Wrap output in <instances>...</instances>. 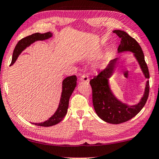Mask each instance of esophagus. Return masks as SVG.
Returning <instances> with one entry per match:
<instances>
[{
    "instance_id": "1",
    "label": "esophagus",
    "mask_w": 159,
    "mask_h": 159,
    "mask_svg": "<svg viewBox=\"0 0 159 159\" xmlns=\"http://www.w3.org/2000/svg\"><path fill=\"white\" fill-rule=\"evenodd\" d=\"M80 80H81V81H89V75H88L87 73H84V74L80 76Z\"/></svg>"
}]
</instances>
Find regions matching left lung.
Here are the masks:
<instances>
[{
    "label": "left lung",
    "mask_w": 159,
    "mask_h": 159,
    "mask_svg": "<svg viewBox=\"0 0 159 159\" xmlns=\"http://www.w3.org/2000/svg\"><path fill=\"white\" fill-rule=\"evenodd\" d=\"M120 39V43L118 48V53L131 51L136 58L146 79H149V72L143 51L136 40L120 30L113 31ZM118 61V58L113 59L105 69L90 80L92 88L93 104L95 111L99 118L104 121L112 124H118L127 121L138 114L147 101L149 93V81L146 84L145 91L140 102L134 106H128L114 96L111 90L108 79L112 76Z\"/></svg>",
    "instance_id": "1"
}]
</instances>
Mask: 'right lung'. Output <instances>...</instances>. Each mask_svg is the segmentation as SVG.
<instances>
[{"instance_id":"obj_1","label":"right lung","mask_w":159,"mask_h":159,"mask_svg":"<svg viewBox=\"0 0 159 159\" xmlns=\"http://www.w3.org/2000/svg\"><path fill=\"white\" fill-rule=\"evenodd\" d=\"M52 35H53V34H51V32H47L45 34L35 33V34L23 38L20 41H19L13 51L11 66L15 63L21 52L29 46L30 44L37 41H44V40L48 39L52 37ZM76 83L77 78L75 75H71V76L66 78L62 82V93H61L60 103H59L58 107L55 113L46 121L41 123H33V124L40 125V126L48 127L61 122L67 113L70 97L76 86Z\"/></svg>"}]
</instances>
